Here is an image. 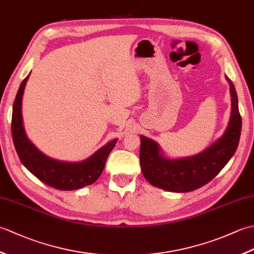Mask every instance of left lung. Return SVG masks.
<instances>
[{
	"label": "left lung",
	"instance_id": "8db88e82",
	"mask_svg": "<svg viewBox=\"0 0 254 254\" xmlns=\"http://www.w3.org/2000/svg\"><path fill=\"white\" fill-rule=\"evenodd\" d=\"M231 93V117L224 135L196 156L169 160L160 155L158 145L141 136L139 163L144 177L153 186L172 192H190L206 185L227 165L238 147L241 116L233 82L227 77Z\"/></svg>",
	"mask_w": 254,
	"mask_h": 254
}]
</instances>
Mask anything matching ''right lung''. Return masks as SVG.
<instances>
[{
	"mask_svg": "<svg viewBox=\"0 0 254 254\" xmlns=\"http://www.w3.org/2000/svg\"><path fill=\"white\" fill-rule=\"evenodd\" d=\"M28 77L29 75L19 86L13 105L12 115V137L20 161L40 181L58 190H77L93 185L102 174L106 160L115 147L117 139L109 142L88 159L80 163L59 161L40 153L27 138L21 118V97Z\"/></svg>",
	"mask_w": 254,
	"mask_h": 254,
	"instance_id": "right-lung-1",
	"label": "right lung"
}]
</instances>
